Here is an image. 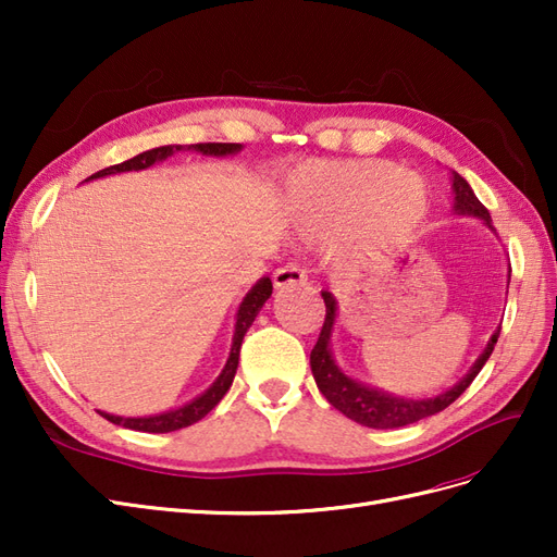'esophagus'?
Listing matches in <instances>:
<instances>
[{
	"instance_id": "esophagus-1",
	"label": "esophagus",
	"mask_w": 557,
	"mask_h": 557,
	"mask_svg": "<svg viewBox=\"0 0 557 557\" xmlns=\"http://www.w3.org/2000/svg\"><path fill=\"white\" fill-rule=\"evenodd\" d=\"M305 283H307V272L295 262L276 269V274H274L276 288H293V285H305Z\"/></svg>"
}]
</instances>
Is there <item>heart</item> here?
Masks as SVG:
<instances>
[{
    "label": "heart",
    "instance_id": "obj_1",
    "mask_svg": "<svg viewBox=\"0 0 557 557\" xmlns=\"http://www.w3.org/2000/svg\"><path fill=\"white\" fill-rule=\"evenodd\" d=\"M285 197L301 221L332 225L356 221L369 242L413 232L428 215V185L387 160H330L299 166Z\"/></svg>",
    "mask_w": 557,
    "mask_h": 557
}]
</instances>
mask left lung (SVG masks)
Instances as JSON below:
<instances>
[{"label": "left lung", "instance_id": "obj_1", "mask_svg": "<svg viewBox=\"0 0 557 557\" xmlns=\"http://www.w3.org/2000/svg\"><path fill=\"white\" fill-rule=\"evenodd\" d=\"M450 181H453V195H455L453 197V213L474 215V218H479V221H483L485 227L493 230L491 213H487V209L481 205L474 190H471V185L458 172H453ZM323 299H325V323H323V330H320L318 342L311 350V372H313L315 385L334 409H339L346 418L356 420V423H360L364 428H374V430L404 428V425L416 423V420H423L428 416L444 411L448 404L458 399L467 391L469 383L476 379V374L481 372L487 358H491V352H493V348L497 344V336H499V327H497L491 336V342H487V346L476 358V362L471 364L469 372L453 387H448L446 393L436 395V397H425V399H404V397H395L391 393L381 391V387L350 379L344 369L336 364V360L332 356V330H334V320H336V299L327 290H323Z\"/></svg>", "mask_w": 557, "mask_h": 557}]
</instances>
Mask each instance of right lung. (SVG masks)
<instances>
[{"instance_id":"right-lung-1","label":"right lung","mask_w":557,"mask_h":557,"mask_svg":"<svg viewBox=\"0 0 557 557\" xmlns=\"http://www.w3.org/2000/svg\"><path fill=\"white\" fill-rule=\"evenodd\" d=\"M244 146L242 144H190V146H160V148H150L144 150V153L134 156L132 160H125L121 164L107 166V170L92 174L86 181L92 178H102V176H111V174H123V172H141L153 166L156 162H162L166 158H172L176 153H183V150H195V153L201 156H211V158H225V156H234L239 153ZM272 297V278L262 276L252 288L246 293L244 301L239 305L237 311V325H234V336H232V348H230V358L223 367L221 376H218L211 387H207L205 393L199 397L190 399L188 404H183L178 409H170L162 411L156 416H139V418H125V416H113L107 411H99L107 420H111L113 425H123L127 430H137V432H153V434H164V432H174L181 428H188L197 420L205 418L218 401L225 397V393L230 391V385L234 381V374H237V364H239V350H242V342L244 334L248 332V327L256 320L258 311L264 307V301Z\"/></svg>"}]
</instances>
